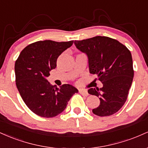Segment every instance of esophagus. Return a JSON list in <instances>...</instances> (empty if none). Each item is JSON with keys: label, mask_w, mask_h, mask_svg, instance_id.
I'll return each instance as SVG.
<instances>
[{"label": "esophagus", "mask_w": 148, "mask_h": 148, "mask_svg": "<svg viewBox=\"0 0 148 148\" xmlns=\"http://www.w3.org/2000/svg\"><path fill=\"white\" fill-rule=\"evenodd\" d=\"M79 91L80 94L83 95H85V96L88 95V92H87V90H85V89H79Z\"/></svg>", "instance_id": "34e87169"}]
</instances>
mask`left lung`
<instances>
[{"instance_id":"obj_1","label":"left lung","mask_w":148,"mask_h":148,"mask_svg":"<svg viewBox=\"0 0 148 148\" xmlns=\"http://www.w3.org/2000/svg\"><path fill=\"white\" fill-rule=\"evenodd\" d=\"M74 45L87 56L90 73L97 75L103 84L102 88L88 91L100 100L92 113L101 117L114 114L126 101L133 81L131 52L118 40L104 36L74 41Z\"/></svg>"}]
</instances>
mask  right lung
Listing matches in <instances>:
<instances>
[{
	"label": "right lung",
	"instance_id": "obj_1",
	"mask_svg": "<svg viewBox=\"0 0 148 148\" xmlns=\"http://www.w3.org/2000/svg\"><path fill=\"white\" fill-rule=\"evenodd\" d=\"M74 41H38L27 46L15 62L16 85L21 98L34 113L53 118L66 108L78 90L70 84L60 88L50 84L47 77L56 67L57 59Z\"/></svg>",
	"mask_w": 148,
	"mask_h": 148
}]
</instances>
